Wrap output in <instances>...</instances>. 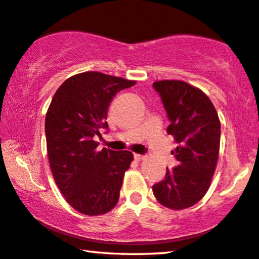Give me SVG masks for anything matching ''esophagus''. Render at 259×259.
<instances>
[{
  "label": "esophagus",
  "mask_w": 259,
  "mask_h": 259,
  "mask_svg": "<svg viewBox=\"0 0 259 259\" xmlns=\"http://www.w3.org/2000/svg\"><path fill=\"white\" fill-rule=\"evenodd\" d=\"M143 158H145V156H143V155H140V154H134V160L135 161H142Z\"/></svg>",
  "instance_id": "1"
}]
</instances>
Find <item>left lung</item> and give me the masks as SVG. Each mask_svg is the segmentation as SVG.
I'll return each instance as SVG.
<instances>
[{
    "mask_svg": "<svg viewBox=\"0 0 259 259\" xmlns=\"http://www.w3.org/2000/svg\"><path fill=\"white\" fill-rule=\"evenodd\" d=\"M168 113L166 128L177 147L171 154L178 165L166 169L164 180L153 185L157 201L171 209L196 205L207 192L220 149V120L207 95L178 79L153 83Z\"/></svg>",
    "mask_w": 259,
    "mask_h": 259,
    "instance_id": "1",
    "label": "left lung"
}]
</instances>
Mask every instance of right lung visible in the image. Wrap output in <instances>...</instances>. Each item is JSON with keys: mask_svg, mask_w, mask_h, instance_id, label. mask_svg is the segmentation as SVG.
Here are the masks:
<instances>
[{"mask_svg": "<svg viewBox=\"0 0 259 259\" xmlns=\"http://www.w3.org/2000/svg\"><path fill=\"white\" fill-rule=\"evenodd\" d=\"M135 81L85 71L59 87L45 119L47 155L52 175L67 202L89 217L110 212L119 200L128 150H97L101 128H107V107L118 91Z\"/></svg>", "mask_w": 259, "mask_h": 259, "instance_id": "add662e5", "label": "right lung"}]
</instances>
